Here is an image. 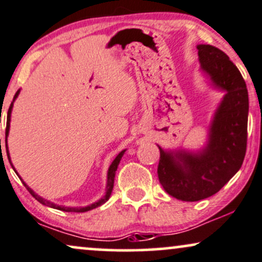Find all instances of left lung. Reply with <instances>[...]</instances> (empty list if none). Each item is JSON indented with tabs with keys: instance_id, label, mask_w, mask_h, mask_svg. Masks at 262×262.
Segmentation results:
<instances>
[{
	"instance_id": "obj_1",
	"label": "left lung",
	"mask_w": 262,
	"mask_h": 262,
	"mask_svg": "<svg viewBox=\"0 0 262 262\" xmlns=\"http://www.w3.org/2000/svg\"><path fill=\"white\" fill-rule=\"evenodd\" d=\"M200 69L211 86L225 91L209 127L203 149H160L157 174L163 189L182 201L212 196L228 183L244 161L247 151L249 97L241 72L225 52L198 45Z\"/></svg>"
}]
</instances>
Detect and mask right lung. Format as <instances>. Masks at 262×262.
Segmentation results:
<instances>
[{
	"label": "right lung",
	"mask_w": 262,
	"mask_h": 262,
	"mask_svg": "<svg viewBox=\"0 0 262 262\" xmlns=\"http://www.w3.org/2000/svg\"><path fill=\"white\" fill-rule=\"evenodd\" d=\"M19 93H20V90H18L17 93H15V95H14V99H13V101H12L11 106H9V108H8V113H7V125H6V151H7V156H8V160H9V162H11V157H9V151H8V145H7V137H8V133H9V127H11V113H12V108H13V103H14L15 99H17V97H18V95H19ZM125 150H127V149L122 150L121 152H119L118 155L116 156V159L113 160L112 163H111V166L108 167V171H107V184H106V194L103 195V196L101 198L100 200H97V201H95V203H94V204H91V205H88V206H84V207H68V206H62V205H57V204H55V203H51V201H49V200L43 199V198H41L40 195H37V194L35 193V191L33 190V189L28 187V185H27V183L23 182V179H21L20 177H19V178L21 179V182H23L24 187L28 189V191H29V193H30L31 195H33V196L35 198V199H36L37 201H39L40 204H42V205H46V206H49V207H52V209H56V210H61V211H64V212H86V211H90V210L95 209V207H99V206H101V205H102V204H105L106 201L110 199V196H111V193H112V189H113V183H115V176H116V171H117V167H118V165H119V162H121V159H122V156L124 155ZM11 165H12V162H11ZM12 167H13L14 172L17 173V176H19V174H18V172L15 171L14 166L12 165Z\"/></svg>",
	"instance_id": "1"
}]
</instances>
